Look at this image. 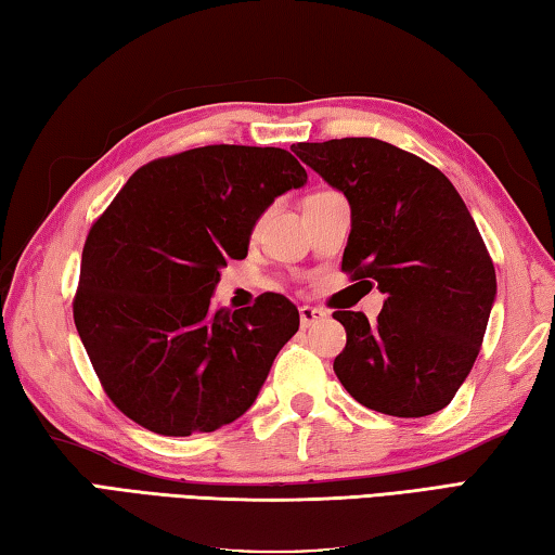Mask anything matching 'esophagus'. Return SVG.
<instances>
[{
    "label": "esophagus",
    "instance_id": "esophagus-1",
    "mask_svg": "<svg viewBox=\"0 0 555 555\" xmlns=\"http://www.w3.org/2000/svg\"><path fill=\"white\" fill-rule=\"evenodd\" d=\"M328 313L319 309V307H299V319H301V328H311L317 326V323H321L323 319H326Z\"/></svg>",
    "mask_w": 555,
    "mask_h": 555
}]
</instances>
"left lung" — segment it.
I'll list each match as a JSON object with an SVG mask.
<instances>
[{
	"mask_svg": "<svg viewBox=\"0 0 555 555\" xmlns=\"http://www.w3.org/2000/svg\"><path fill=\"white\" fill-rule=\"evenodd\" d=\"M309 169L345 195L343 270L384 295L379 319L336 311L348 343L333 362L354 401L386 415L442 411L466 382L498 297L472 212L442 171L374 138L299 142Z\"/></svg>",
	"mask_w": 555,
	"mask_h": 555,
	"instance_id": "1",
	"label": "left lung"
}]
</instances>
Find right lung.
Returning a JSON list of instances; mask_svg holds the SVG:
<instances>
[{
  "label": "right lung",
  "instance_id": "obj_1",
  "mask_svg": "<svg viewBox=\"0 0 555 555\" xmlns=\"http://www.w3.org/2000/svg\"><path fill=\"white\" fill-rule=\"evenodd\" d=\"M307 183L287 150L212 144L130 176L91 227L75 323L103 389L152 433L188 437L242 417L299 328L287 297L215 309L229 258H244L275 197Z\"/></svg>",
  "mask_w": 555,
  "mask_h": 555
}]
</instances>
